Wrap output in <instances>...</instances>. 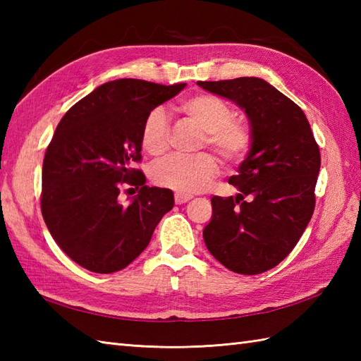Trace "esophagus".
Masks as SVG:
<instances>
[{
	"instance_id": "34e87169",
	"label": "esophagus",
	"mask_w": 361,
	"mask_h": 361,
	"mask_svg": "<svg viewBox=\"0 0 361 361\" xmlns=\"http://www.w3.org/2000/svg\"><path fill=\"white\" fill-rule=\"evenodd\" d=\"M192 195H188V194H181V192H176L175 194V203L176 204H183V203H188Z\"/></svg>"
}]
</instances>
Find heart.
Listing matches in <instances>:
<instances>
[{
    "instance_id": "1",
    "label": "heart",
    "mask_w": 361,
    "mask_h": 361,
    "mask_svg": "<svg viewBox=\"0 0 361 361\" xmlns=\"http://www.w3.org/2000/svg\"><path fill=\"white\" fill-rule=\"evenodd\" d=\"M185 116L204 132L202 145L208 144L226 164H237L247 155L251 133L245 122L234 119L233 109L211 94H194L178 105ZM141 144L153 157L169 149V124L164 110L153 109L141 128ZM219 172V163L211 153L195 157H171L152 169V180L161 188L181 194H195L209 186Z\"/></svg>"
}]
</instances>
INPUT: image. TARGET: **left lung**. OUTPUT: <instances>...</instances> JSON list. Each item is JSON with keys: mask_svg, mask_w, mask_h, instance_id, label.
<instances>
[{"mask_svg": "<svg viewBox=\"0 0 361 361\" xmlns=\"http://www.w3.org/2000/svg\"><path fill=\"white\" fill-rule=\"evenodd\" d=\"M197 85L242 109L251 133L247 158L229 178L239 194L211 198L206 248L234 273H264L290 255L312 219L321 167L318 144L304 111L264 79Z\"/></svg>", "mask_w": 361, "mask_h": 361, "instance_id": "1", "label": "left lung"}]
</instances>
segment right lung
<instances>
[{
  "label": "right lung",
  "instance_id": "right-lung-1",
  "mask_svg": "<svg viewBox=\"0 0 361 361\" xmlns=\"http://www.w3.org/2000/svg\"><path fill=\"white\" fill-rule=\"evenodd\" d=\"M185 87L111 80L59 122L43 159L42 214L52 239L75 264L104 274L122 270L173 208L172 190L145 186L133 163L141 159L145 116ZM124 184L140 189L127 205L118 202Z\"/></svg>",
  "mask_w": 361,
  "mask_h": 361
}]
</instances>
